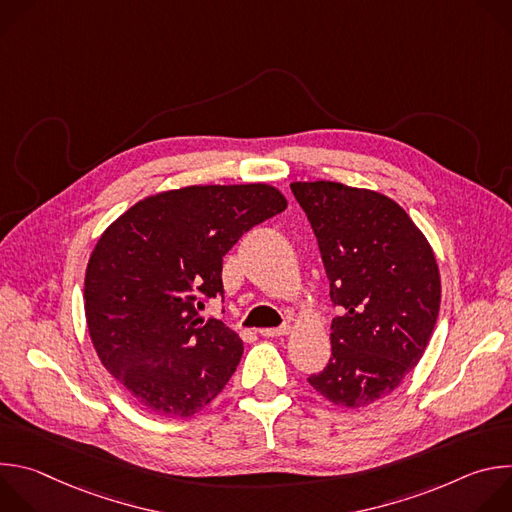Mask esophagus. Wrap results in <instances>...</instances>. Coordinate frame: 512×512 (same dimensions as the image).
Wrapping results in <instances>:
<instances>
[{"instance_id": "obj_1", "label": "esophagus", "mask_w": 512, "mask_h": 512, "mask_svg": "<svg viewBox=\"0 0 512 512\" xmlns=\"http://www.w3.org/2000/svg\"><path fill=\"white\" fill-rule=\"evenodd\" d=\"M285 334H289V326L287 324H283L279 328H263L261 330V336H265V338H275V336H285Z\"/></svg>"}]
</instances>
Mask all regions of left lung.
Returning a JSON list of instances; mask_svg holds the SVG:
<instances>
[{
  "label": "left lung",
  "mask_w": 512,
  "mask_h": 512,
  "mask_svg": "<svg viewBox=\"0 0 512 512\" xmlns=\"http://www.w3.org/2000/svg\"><path fill=\"white\" fill-rule=\"evenodd\" d=\"M318 239L334 306L328 367L308 383L360 409L417 367L440 314V269L425 235L389 196L340 182H291Z\"/></svg>",
  "instance_id": "8db88e82"
}]
</instances>
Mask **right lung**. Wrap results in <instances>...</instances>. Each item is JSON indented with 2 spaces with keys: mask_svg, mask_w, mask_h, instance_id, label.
I'll use <instances>...</instances> for the list:
<instances>
[{
  "mask_svg": "<svg viewBox=\"0 0 512 512\" xmlns=\"http://www.w3.org/2000/svg\"><path fill=\"white\" fill-rule=\"evenodd\" d=\"M269 184L186 186L125 210L97 241L85 275V316L103 367L156 415L190 417L225 389L243 340L204 322L223 296V257L285 210Z\"/></svg>",
  "mask_w": 512,
  "mask_h": 512,
  "instance_id": "1",
  "label": "right lung"
}]
</instances>
